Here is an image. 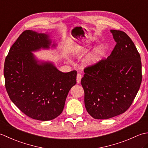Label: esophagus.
Instances as JSON below:
<instances>
[{
	"label": "esophagus",
	"mask_w": 148,
	"mask_h": 148,
	"mask_svg": "<svg viewBox=\"0 0 148 148\" xmlns=\"http://www.w3.org/2000/svg\"><path fill=\"white\" fill-rule=\"evenodd\" d=\"M81 78H82V76H81V74L78 73L77 74V84H79V83H81Z\"/></svg>",
	"instance_id": "34e87169"
}]
</instances>
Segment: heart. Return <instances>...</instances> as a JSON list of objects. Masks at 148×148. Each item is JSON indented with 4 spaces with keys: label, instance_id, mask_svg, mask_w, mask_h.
Instances as JSON below:
<instances>
[{
    "label": "heart",
    "instance_id": "1",
    "mask_svg": "<svg viewBox=\"0 0 148 148\" xmlns=\"http://www.w3.org/2000/svg\"><path fill=\"white\" fill-rule=\"evenodd\" d=\"M106 51V47L103 45H100L94 50L93 53L87 59L86 64L88 65H93L98 63L104 55Z\"/></svg>",
    "mask_w": 148,
    "mask_h": 148
}]
</instances>
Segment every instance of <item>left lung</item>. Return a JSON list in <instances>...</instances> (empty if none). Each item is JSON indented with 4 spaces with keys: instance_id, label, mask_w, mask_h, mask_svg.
I'll return each instance as SVG.
<instances>
[{
    "instance_id": "left-lung-1",
    "label": "left lung",
    "mask_w": 148,
    "mask_h": 148,
    "mask_svg": "<svg viewBox=\"0 0 148 148\" xmlns=\"http://www.w3.org/2000/svg\"><path fill=\"white\" fill-rule=\"evenodd\" d=\"M111 32L116 42L111 55L84 69L81 81L84 106L95 119H109L125 112L142 81L140 56L134 43L123 31Z\"/></svg>"
}]
</instances>
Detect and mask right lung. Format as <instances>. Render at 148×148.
Returning a JSON list of instances; mask_svg holds the SVG:
<instances>
[{
  "instance_id": "obj_1",
  "label": "right lung",
  "mask_w": 148,
  "mask_h": 148,
  "mask_svg": "<svg viewBox=\"0 0 148 148\" xmlns=\"http://www.w3.org/2000/svg\"><path fill=\"white\" fill-rule=\"evenodd\" d=\"M51 44L48 34L24 31L4 63L9 98L25 114L40 121L51 120L61 114L69 90L76 84V71L62 72L51 62L37 60L32 53L48 49Z\"/></svg>"
}]
</instances>
